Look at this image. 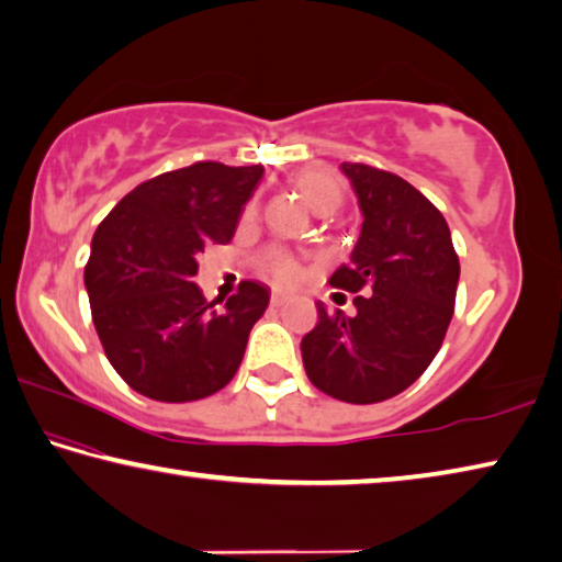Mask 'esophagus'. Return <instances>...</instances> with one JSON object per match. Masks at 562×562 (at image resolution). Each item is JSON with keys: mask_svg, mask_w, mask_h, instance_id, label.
<instances>
[{"mask_svg": "<svg viewBox=\"0 0 562 562\" xmlns=\"http://www.w3.org/2000/svg\"><path fill=\"white\" fill-rule=\"evenodd\" d=\"M289 299H291V296H289L286 291H273V293H271V306L279 308V306H283V303H286Z\"/></svg>", "mask_w": 562, "mask_h": 562, "instance_id": "esophagus-1", "label": "esophagus"}]
</instances>
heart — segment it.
Instances as JSON below:
<instances>
[{
	"instance_id": "obj_1",
	"label": "heart",
	"mask_w": 562,
	"mask_h": 562,
	"mask_svg": "<svg viewBox=\"0 0 562 562\" xmlns=\"http://www.w3.org/2000/svg\"><path fill=\"white\" fill-rule=\"evenodd\" d=\"M293 184H296V190L303 196V202H306L316 214L328 216V214L340 210L342 184L336 175L323 170V167H308V170L299 172ZM259 263H261V271L266 276H271V279L279 283H291L299 276L296 261H293L291 256L281 249L263 251Z\"/></svg>"
}]
</instances>
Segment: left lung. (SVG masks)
I'll list each match as a JSON object with an SVG mask.
<instances>
[{
	"instance_id": "left-lung-1",
	"label": "left lung",
	"mask_w": 562,
	"mask_h": 562,
	"mask_svg": "<svg viewBox=\"0 0 562 562\" xmlns=\"http://www.w3.org/2000/svg\"><path fill=\"white\" fill-rule=\"evenodd\" d=\"M340 170L358 194L362 229L330 286L358 293V313L316 303L301 356L321 392L372 405L407 390L435 360L454 316L459 256L445 216L407 180L360 162Z\"/></svg>"
}]
</instances>
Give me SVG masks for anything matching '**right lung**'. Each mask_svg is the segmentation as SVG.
<instances>
[{
	"mask_svg": "<svg viewBox=\"0 0 562 562\" xmlns=\"http://www.w3.org/2000/svg\"><path fill=\"white\" fill-rule=\"evenodd\" d=\"M261 165L194 162L137 184L98 224L86 291L105 358L140 395L192 402L239 370L269 286L241 281L216 311L194 283L196 254L229 244Z\"/></svg>",
	"mask_w": 562,
	"mask_h": 562,
	"instance_id": "right-lung-1",
	"label": "right lung"
}]
</instances>
